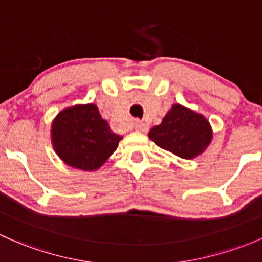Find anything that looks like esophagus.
<instances>
[{"instance_id": "obj_1", "label": "esophagus", "mask_w": 262, "mask_h": 262, "mask_svg": "<svg viewBox=\"0 0 262 262\" xmlns=\"http://www.w3.org/2000/svg\"><path fill=\"white\" fill-rule=\"evenodd\" d=\"M134 128H136V130H138V132H147L148 130V125H147V124L140 122V120H136V124H134Z\"/></svg>"}]
</instances>
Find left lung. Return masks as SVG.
I'll return each instance as SVG.
<instances>
[{"instance_id":"left-lung-1","label":"left lung","mask_w":262,"mask_h":262,"mask_svg":"<svg viewBox=\"0 0 262 262\" xmlns=\"http://www.w3.org/2000/svg\"><path fill=\"white\" fill-rule=\"evenodd\" d=\"M148 137L158 147L183 159H193L205 152L212 140L210 122L202 114L174 104Z\"/></svg>"}]
</instances>
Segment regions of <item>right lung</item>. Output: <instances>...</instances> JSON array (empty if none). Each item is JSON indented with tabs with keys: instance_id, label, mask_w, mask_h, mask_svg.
<instances>
[{
	"instance_id": "obj_1",
	"label": "right lung",
	"mask_w": 262,
	"mask_h": 262,
	"mask_svg": "<svg viewBox=\"0 0 262 262\" xmlns=\"http://www.w3.org/2000/svg\"><path fill=\"white\" fill-rule=\"evenodd\" d=\"M122 136L113 133L95 104H79L56 115L51 125V142L62 162L92 172L115 152Z\"/></svg>"
}]
</instances>
